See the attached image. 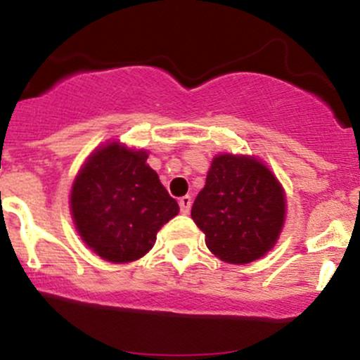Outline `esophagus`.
<instances>
[{"label": "esophagus", "instance_id": "obj_1", "mask_svg": "<svg viewBox=\"0 0 360 360\" xmlns=\"http://www.w3.org/2000/svg\"><path fill=\"white\" fill-rule=\"evenodd\" d=\"M179 207H181V212L183 214H188L190 212V209H191V197H181L179 198Z\"/></svg>", "mask_w": 360, "mask_h": 360}]
</instances>
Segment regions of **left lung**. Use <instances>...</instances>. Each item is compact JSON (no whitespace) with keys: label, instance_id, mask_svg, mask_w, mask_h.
<instances>
[{"label":"left lung","instance_id":"8db88e82","mask_svg":"<svg viewBox=\"0 0 360 360\" xmlns=\"http://www.w3.org/2000/svg\"><path fill=\"white\" fill-rule=\"evenodd\" d=\"M214 256L226 263L259 259L277 242L285 219L284 188L264 163L248 155H217L191 207Z\"/></svg>","mask_w":360,"mask_h":360}]
</instances>
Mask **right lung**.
Returning a JSON list of instances; mask_svg holds the SVG:
<instances>
[{"label":"right lung","instance_id":"right-lung-1","mask_svg":"<svg viewBox=\"0 0 360 360\" xmlns=\"http://www.w3.org/2000/svg\"><path fill=\"white\" fill-rule=\"evenodd\" d=\"M144 150L110 143L83 163L71 190V214L82 240L103 259L143 257L160 228L179 212Z\"/></svg>","mask_w":360,"mask_h":360}]
</instances>
